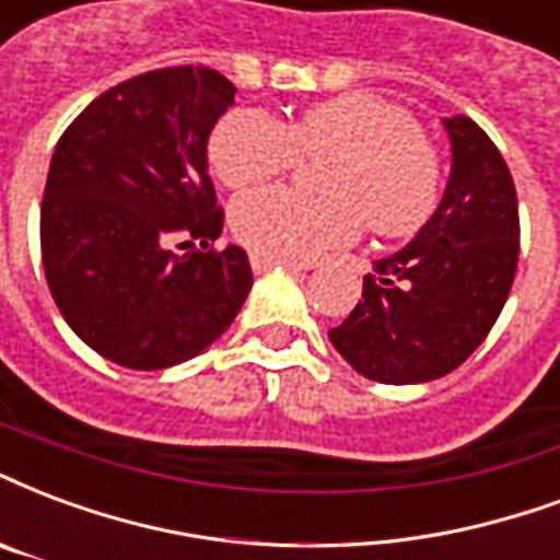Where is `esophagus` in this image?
I'll return each mask as SVG.
<instances>
[{
	"mask_svg": "<svg viewBox=\"0 0 560 560\" xmlns=\"http://www.w3.org/2000/svg\"><path fill=\"white\" fill-rule=\"evenodd\" d=\"M291 269V272H302V269H312L308 264H296V260H281V258H267V255H252V269L255 272H267V269Z\"/></svg>",
	"mask_w": 560,
	"mask_h": 560,
	"instance_id": "1",
	"label": "esophagus"
}]
</instances>
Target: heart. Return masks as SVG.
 <instances>
[{
	"mask_svg": "<svg viewBox=\"0 0 560 560\" xmlns=\"http://www.w3.org/2000/svg\"><path fill=\"white\" fill-rule=\"evenodd\" d=\"M300 153L332 156L323 168L329 196L272 186L237 198L231 228L255 255L317 258L353 243L364 222L380 237H412L442 201L436 144L404 106L374 94L314 103L288 124L260 109H234L210 136V168L228 189L276 180Z\"/></svg>",
	"mask_w": 560,
	"mask_h": 560,
	"instance_id": "1",
	"label": "heart"
}]
</instances>
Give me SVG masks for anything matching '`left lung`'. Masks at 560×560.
Here are the masks:
<instances>
[{"label":"left lung","instance_id":"8db88e82","mask_svg":"<svg viewBox=\"0 0 560 560\" xmlns=\"http://www.w3.org/2000/svg\"><path fill=\"white\" fill-rule=\"evenodd\" d=\"M451 177L409 246L374 260L362 300L329 329L368 380L430 383L466 362L499 320L520 260V210L508 163L466 115L442 118Z\"/></svg>","mask_w":560,"mask_h":560}]
</instances>
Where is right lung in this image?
I'll return each instance as SVG.
<instances>
[{
	"label": "right lung",
	"mask_w": 560,
	"mask_h": 560,
	"mask_svg": "<svg viewBox=\"0 0 560 560\" xmlns=\"http://www.w3.org/2000/svg\"><path fill=\"white\" fill-rule=\"evenodd\" d=\"M234 94L210 68L148 70L91 101L52 151L40 201L49 293L109 362H186L252 291L246 252L213 248L222 210L207 175V139ZM172 238L202 248L175 256Z\"/></svg>",
	"instance_id": "add662e5"
}]
</instances>
